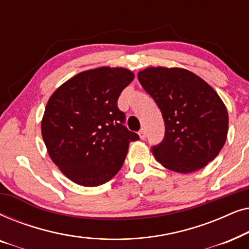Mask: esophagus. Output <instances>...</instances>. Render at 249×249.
Segmentation results:
<instances>
[{
    "label": "esophagus",
    "instance_id": "esophagus-1",
    "mask_svg": "<svg viewBox=\"0 0 249 249\" xmlns=\"http://www.w3.org/2000/svg\"><path fill=\"white\" fill-rule=\"evenodd\" d=\"M138 135H139V137H141V139H145L146 138L145 129H141V130H139V132H138Z\"/></svg>",
    "mask_w": 249,
    "mask_h": 249
}]
</instances>
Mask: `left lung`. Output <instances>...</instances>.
Listing matches in <instances>:
<instances>
[{"label":"left lung","mask_w":249,"mask_h":249,"mask_svg":"<svg viewBox=\"0 0 249 249\" xmlns=\"http://www.w3.org/2000/svg\"><path fill=\"white\" fill-rule=\"evenodd\" d=\"M158 105L164 138L151 151L163 166L189 173L213 161L228 134V112L215 90L202 78L179 68H147L138 73Z\"/></svg>","instance_id":"8db88e82"}]
</instances>
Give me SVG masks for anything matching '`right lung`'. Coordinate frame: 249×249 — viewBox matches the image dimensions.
<instances>
[{
    "label": "right lung",
    "instance_id": "right-lung-1",
    "mask_svg": "<svg viewBox=\"0 0 249 249\" xmlns=\"http://www.w3.org/2000/svg\"><path fill=\"white\" fill-rule=\"evenodd\" d=\"M124 68H98L71 78L50 97L42 136L57 168L85 187L103 185L119 172L129 144L138 141L119 110L121 91L134 80Z\"/></svg>",
    "mask_w": 249,
    "mask_h": 249
}]
</instances>
